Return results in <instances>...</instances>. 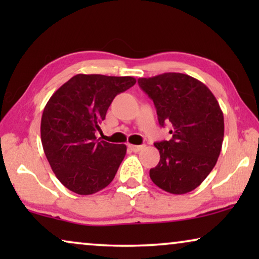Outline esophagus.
<instances>
[{"label": "esophagus", "mask_w": 259, "mask_h": 259, "mask_svg": "<svg viewBox=\"0 0 259 259\" xmlns=\"http://www.w3.org/2000/svg\"><path fill=\"white\" fill-rule=\"evenodd\" d=\"M128 148L133 152H139L145 148V145H128Z\"/></svg>", "instance_id": "34e87169"}]
</instances>
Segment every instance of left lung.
Segmentation results:
<instances>
[{
	"label": "left lung",
	"mask_w": 259,
	"mask_h": 259,
	"mask_svg": "<svg viewBox=\"0 0 259 259\" xmlns=\"http://www.w3.org/2000/svg\"><path fill=\"white\" fill-rule=\"evenodd\" d=\"M138 83L154 102L161 127L172 138L154 143L160 160L150 169L155 185L173 194L196 189L214 167L224 138V115L217 99L199 80L182 73L140 77Z\"/></svg>",
	"instance_id": "1"
}]
</instances>
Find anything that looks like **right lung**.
I'll return each mask as SVG.
<instances>
[{
  "label": "right lung",
  "mask_w": 259,
  "mask_h": 259,
  "mask_svg": "<svg viewBox=\"0 0 259 259\" xmlns=\"http://www.w3.org/2000/svg\"><path fill=\"white\" fill-rule=\"evenodd\" d=\"M132 76L77 74L49 99L41 119V141L63 186L93 194L114 179L126 145L98 140L97 131L113 99L136 84Z\"/></svg>",
  "instance_id": "obj_1"
}]
</instances>
